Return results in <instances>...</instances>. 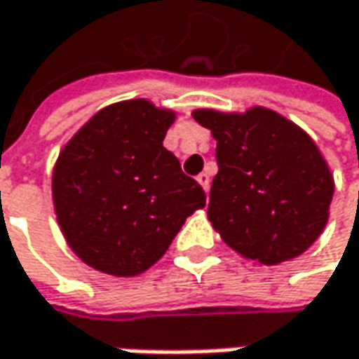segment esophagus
Here are the masks:
<instances>
[{
    "label": "esophagus",
    "instance_id": "obj_1",
    "mask_svg": "<svg viewBox=\"0 0 359 359\" xmlns=\"http://www.w3.org/2000/svg\"><path fill=\"white\" fill-rule=\"evenodd\" d=\"M197 182L203 187V191H205V193L210 191V182H212V179H210V175H208V172H201V175L197 177Z\"/></svg>",
    "mask_w": 359,
    "mask_h": 359
}]
</instances>
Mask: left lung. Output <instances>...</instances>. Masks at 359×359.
Masks as SVG:
<instances>
[{
  "mask_svg": "<svg viewBox=\"0 0 359 359\" xmlns=\"http://www.w3.org/2000/svg\"><path fill=\"white\" fill-rule=\"evenodd\" d=\"M193 118L217 142L208 217L222 241L257 265L306 252L329 222L335 191L314 140L267 107L197 109Z\"/></svg>",
  "mask_w": 359,
  "mask_h": 359,
  "instance_id": "8db88e82",
  "label": "left lung"
}]
</instances>
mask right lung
I'll return each instance as SVG.
<instances>
[{
	"label": "right lung",
	"instance_id": "right-lung-1",
	"mask_svg": "<svg viewBox=\"0 0 359 359\" xmlns=\"http://www.w3.org/2000/svg\"><path fill=\"white\" fill-rule=\"evenodd\" d=\"M172 109L121 100L90 116L53 166V208L67 246L100 273L135 277L164 257L201 184L162 146Z\"/></svg>",
	"mask_w": 359,
	"mask_h": 359
}]
</instances>
